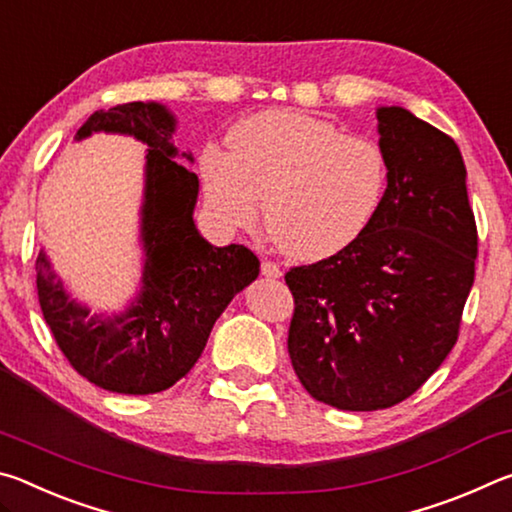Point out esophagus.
<instances>
[{"mask_svg": "<svg viewBox=\"0 0 512 512\" xmlns=\"http://www.w3.org/2000/svg\"><path fill=\"white\" fill-rule=\"evenodd\" d=\"M262 275L264 277H268V280H277V277H282V271H280V266L277 264H273V262H262Z\"/></svg>", "mask_w": 512, "mask_h": 512, "instance_id": "34e87169", "label": "esophagus"}]
</instances>
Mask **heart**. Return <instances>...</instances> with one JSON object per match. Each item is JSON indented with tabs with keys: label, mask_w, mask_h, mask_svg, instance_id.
Masks as SVG:
<instances>
[{
	"label": "heart",
	"mask_w": 512,
	"mask_h": 512,
	"mask_svg": "<svg viewBox=\"0 0 512 512\" xmlns=\"http://www.w3.org/2000/svg\"><path fill=\"white\" fill-rule=\"evenodd\" d=\"M228 146L198 158L207 210L225 230H248L264 203L268 237L300 262L350 248L384 203L386 153L325 119L262 112L232 126Z\"/></svg>",
	"instance_id": "1"
}]
</instances>
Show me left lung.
I'll use <instances>...</instances> for the list:
<instances>
[{
	"label": "left lung",
	"instance_id": "1",
	"mask_svg": "<svg viewBox=\"0 0 512 512\" xmlns=\"http://www.w3.org/2000/svg\"><path fill=\"white\" fill-rule=\"evenodd\" d=\"M388 187L359 241L284 275L289 357L311 397L341 411L400 404L447 359L474 284L476 223L452 137L377 108Z\"/></svg>",
	"mask_w": 512,
	"mask_h": 512
}]
</instances>
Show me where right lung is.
Returning a JSON list of instances; mask_svg holds the SVG:
<instances>
[{"label":"right lung","instance_id":"1","mask_svg":"<svg viewBox=\"0 0 512 512\" xmlns=\"http://www.w3.org/2000/svg\"><path fill=\"white\" fill-rule=\"evenodd\" d=\"M173 112L155 101L97 110L74 140L92 133L131 135L149 146L144 162L140 291L121 314H90L69 296L45 248L36 259L38 300L58 348L74 370L110 393L149 395L183 379L205 350L230 300L259 275L246 246H212L194 223L198 176L183 164Z\"/></svg>","mask_w":512,"mask_h":512}]
</instances>
